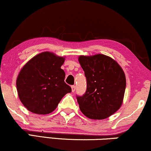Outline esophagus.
Returning a JSON list of instances; mask_svg holds the SVG:
<instances>
[{
	"instance_id": "1",
	"label": "esophagus",
	"mask_w": 151,
	"mask_h": 151,
	"mask_svg": "<svg viewBox=\"0 0 151 151\" xmlns=\"http://www.w3.org/2000/svg\"><path fill=\"white\" fill-rule=\"evenodd\" d=\"M71 90H72V92L75 91H76V86L75 85L71 86Z\"/></svg>"
}]
</instances>
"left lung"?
Wrapping results in <instances>:
<instances>
[{
  "label": "left lung",
  "mask_w": 151,
  "mask_h": 151,
  "mask_svg": "<svg viewBox=\"0 0 151 151\" xmlns=\"http://www.w3.org/2000/svg\"><path fill=\"white\" fill-rule=\"evenodd\" d=\"M78 61L86 78V91L77 96L86 117L104 119L120 108L126 89V76L115 60L103 54L80 55Z\"/></svg>",
  "instance_id": "obj_1"
}]
</instances>
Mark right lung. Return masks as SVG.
Instances as JSON below:
<instances>
[{"label":"right lung","mask_w":151,"mask_h":151,"mask_svg":"<svg viewBox=\"0 0 151 151\" xmlns=\"http://www.w3.org/2000/svg\"><path fill=\"white\" fill-rule=\"evenodd\" d=\"M65 57L45 51L35 55L20 70L16 88L20 102L31 112L49 114L56 109L62 98L71 88L65 82L61 69Z\"/></svg>","instance_id":"1"}]
</instances>
